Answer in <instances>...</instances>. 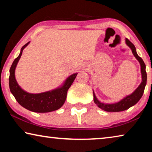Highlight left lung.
<instances>
[{
  "label": "left lung",
  "mask_w": 152,
  "mask_h": 152,
  "mask_svg": "<svg viewBox=\"0 0 152 152\" xmlns=\"http://www.w3.org/2000/svg\"><path fill=\"white\" fill-rule=\"evenodd\" d=\"M125 43L130 48L131 50L132 51V53L133 56H135V58L138 60L141 66V84L139 85V86L136 88L133 92L129 95L125 96L123 99L121 100L120 101L115 102V103L113 104H107V103H103V102H100L95 95L94 92L93 91V96H94V102L96 104L98 107L102 110H105L107 112H120L123 111L128 109L129 108L132 107L133 105H135L137 102L140 101L141 96H143L144 89L146 85V82H147V74H146L145 71V64L144 63L141 58L137 55V51H136V49L135 45L130 42L129 40L126 38L125 39Z\"/></svg>",
  "instance_id": "1"
}]
</instances>
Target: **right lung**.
Segmentation results:
<instances>
[{
    "label": "right lung",
    "mask_w": 152,
    "mask_h": 152,
    "mask_svg": "<svg viewBox=\"0 0 152 152\" xmlns=\"http://www.w3.org/2000/svg\"><path fill=\"white\" fill-rule=\"evenodd\" d=\"M29 43L30 42L27 43L21 48L19 56L13 61L10 68L9 79L10 91L19 104L31 111L48 113L58 110L62 107L65 102L67 92L72 84L78 73H74L68 76L62 85L51 91L38 94L29 93L25 91L18 84L15 78V72L17 64L21 57L23 51Z\"/></svg>",
    "instance_id": "add662e5"
}]
</instances>
